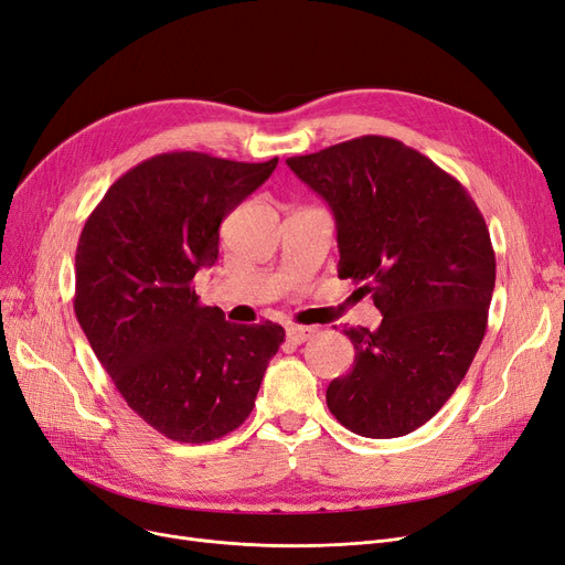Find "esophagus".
Returning <instances> with one entry per match:
<instances>
[{
	"label": "esophagus",
	"mask_w": 565,
	"mask_h": 565,
	"mask_svg": "<svg viewBox=\"0 0 565 565\" xmlns=\"http://www.w3.org/2000/svg\"><path fill=\"white\" fill-rule=\"evenodd\" d=\"M313 332H316L313 327L291 324V327H287V341H291V343H303V341H308L310 337H313Z\"/></svg>",
	"instance_id": "34e87169"
}]
</instances>
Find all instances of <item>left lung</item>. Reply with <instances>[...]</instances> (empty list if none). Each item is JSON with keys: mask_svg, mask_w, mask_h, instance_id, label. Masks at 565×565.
<instances>
[{"mask_svg": "<svg viewBox=\"0 0 565 565\" xmlns=\"http://www.w3.org/2000/svg\"><path fill=\"white\" fill-rule=\"evenodd\" d=\"M287 166L334 212L339 278L383 316L374 332L343 329L355 362L329 383V412L362 437L414 433L449 402L483 341L495 287L489 226L456 178L383 135Z\"/></svg>", "mask_w": 565, "mask_h": 565, "instance_id": "1", "label": "left lung"}]
</instances>
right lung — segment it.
Here are the masks:
<instances>
[{
	"label": "right lung",
	"instance_id": "1",
	"mask_svg": "<svg viewBox=\"0 0 565 565\" xmlns=\"http://www.w3.org/2000/svg\"><path fill=\"white\" fill-rule=\"evenodd\" d=\"M276 166L159 153L121 174L84 224L76 320L128 406L172 441L241 427L285 341L280 324H233L193 289L220 257L222 220Z\"/></svg>",
	"mask_w": 565,
	"mask_h": 565
}]
</instances>
